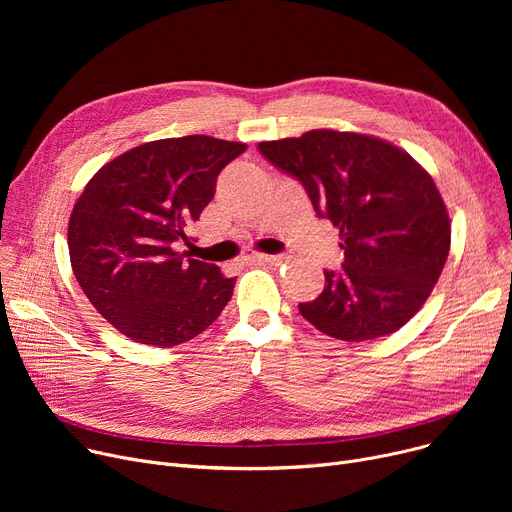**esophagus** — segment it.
Segmentation results:
<instances>
[{
  "instance_id": "1",
  "label": "esophagus",
  "mask_w": 512,
  "mask_h": 512,
  "mask_svg": "<svg viewBox=\"0 0 512 512\" xmlns=\"http://www.w3.org/2000/svg\"><path fill=\"white\" fill-rule=\"evenodd\" d=\"M253 261H259V263H270V265H280L284 263V257L282 255H265V253H255L251 255Z\"/></svg>"
}]
</instances>
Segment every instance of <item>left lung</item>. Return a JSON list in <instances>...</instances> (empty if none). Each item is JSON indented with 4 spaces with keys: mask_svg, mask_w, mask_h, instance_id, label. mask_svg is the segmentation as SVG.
Listing matches in <instances>:
<instances>
[{
    "mask_svg": "<svg viewBox=\"0 0 512 512\" xmlns=\"http://www.w3.org/2000/svg\"><path fill=\"white\" fill-rule=\"evenodd\" d=\"M261 155L303 182L319 218L340 230L344 263L299 311L332 338L396 332L432 294L450 251L436 182L400 147L359 132L317 128L263 141Z\"/></svg>",
    "mask_w": 512,
    "mask_h": 512,
    "instance_id": "8db88e82",
    "label": "left lung"
}]
</instances>
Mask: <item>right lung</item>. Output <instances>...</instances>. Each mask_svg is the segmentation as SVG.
<instances>
[{
	"mask_svg": "<svg viewBox=\"0 0 512 512\" xmlns=\"http://www.w3.org/2000/svg\"><path fill=\"white\" fill-rule=\"evenodd\" d=\"M247 149L205 134L134 147L87 182L68 222L76 282L126 338L159 348L193 340L220 317L236 278L188 259V238L218 174Z\"/></svg>",
	"mask_w": 512,
	"mask_h": 512,
	"instance_id": "add662e5",
	"label": "right lung"
}]
</instances>
